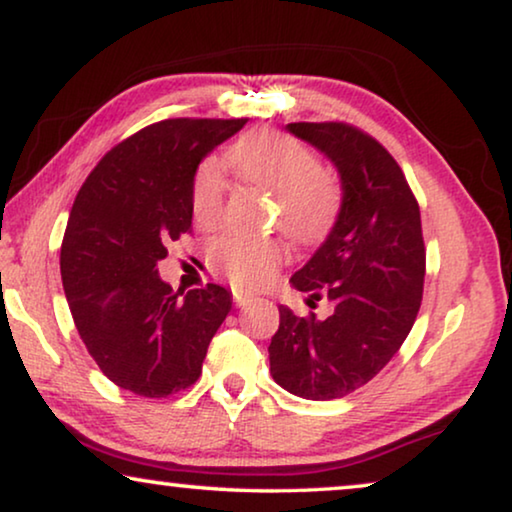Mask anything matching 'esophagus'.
Listing matches in <instances>:
<instances>
[{"label":"esophagus","instance_id":"34e87169","mask_svg":"<svg viewBox=\"0 0 512 512\" xmlns=\"http://www.w3.org/2000/svg\"><path fill=\"white\" fill-rule=\"evenodd\" d=\"M232 299H234V305H236V308H241V305H246V303L250 301L246 294L239 292V289H234V292H232Z\"/></svg>","mask_w":512,"mask_h":512}]
</instances>
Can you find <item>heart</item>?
<instances>
[{"instance_id":"b5f03b06","label":"heart","mask_w":512,"mask_h":512,"mask_svg":"<svg viewBox=\"0 0 512 512\" xmlns=\"http://www.w3.org/2000/svg\"><path fill=\"white\" fill-rule=\"evenodd\" d=\"M230 165L243 179L278 195V220L299 241H315L331 230L342 207V183L322 170L317 156L303 142L282 133H250L234 144ZM195 220L209 227L220 218L225 202V174L216 160H207L195 174ZM287 248L278 239H250L223 234L211 241L209 264L236 289H259L285 264Z\"/></svg>"}]
</instances>
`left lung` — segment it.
<instances>
[{
	"instance_id": "1",
	"label": "left lung",
	"mask_w": 512,
	"mask_h": 512,
	"mask_svg": "<svg viewBox=\"0 0 512 512\" xmlns=\"http://www.w3.org/2000/svg\"><path fill=\"white\" fill-rule=\"evenodd\" d=\"M338 167L342 207L331 234L292 276L333 315H294L280 305L269 345L271 375L305 400H335L379 375L398 354L423 301L421 209L395 158L375 137L342 121L287 126Z\"/></svg>"
}]
</instances>
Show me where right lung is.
I'll list each match as a JSON object with an SVG mask.
<instances>
[{"mask_svg": "<svg viewBox=\"0 0 512 512\" xmlns=\"http://www.w3.org/2000/svg\"><path fill=\"white\" fill-rule=\"evenodd\" d=\"M248 119H165L101 158L75 197L61 243V280L75 329L103 375L142 398L186 391L232 294H183L160 280L167 243L190 232L202 158Z\"/></svg>", "mask_w": 512, "mask_h": 512, "instance_id": "add662e5", "label": "right lung"}]
</instances>
